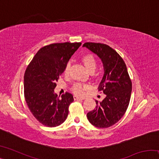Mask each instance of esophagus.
I'll return each mask as SVG.
<instances>
[{
    "label": "esophagus",
    "instance_id": "esophagus-1",
    "mask_svg": "<svg viewBox=\"0 0 159 159\" xmlns=\"http://www.w3.org/2000/svg\"><path fill=\"white\" fill-rule=\"evenodd\" d=\"M74 98L75 100H78V99H84V98H80V97H79L78 95H74Z\"/></svg>",
    "mask_w": 159,
    "mask_h": 159
}]
</instances>
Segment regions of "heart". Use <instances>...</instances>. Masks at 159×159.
<instances>
[{
	"label": "heart",
	"mask_w": 159,
	"mask_h": 159,
	"mask_svg": "<svg viewBox=\"0 0 159 159\" xmlns=\"http://www.w3.org/2000/svg\"><path fill=\"white\" fill-rule=\"evenodd\" d=\"M82 61L84 65L85 66V68L87 69V70L90 73H93L95 71V70L97 68V61L95 60V58L94 57V56L92 55H85V56H83L82 58ZM69 67H70V64L68 63L64 67V74L65 75H67L69 74ZM86 86L83 85L80 83H76L73 86V90L74 93L77 94V95H82L83 93H84V90L86 89Z\"/></svg>",
	"instance_id": "heart-1"
}]
</instances>
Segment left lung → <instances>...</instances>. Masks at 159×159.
<instances>
[{"label": "left lung", "mask_w": 159, "mask_h": 159, "mask_svg": "<svg viewBox=\"0 0 159 159\" xmlns=\"http://www.w3.org/2000/svg\"><path fill=\"white\" fill-rule=\"evenodd\" d=\"M87 48L98 56L104 67V75L99 91L106 95L102 102L95 100L96 108L87 114L91 124L106 128L117 123L128 109L132 92V82L122 57L109 45L85 43Z\"/></svg>", "instance_id": "8db88e82"}]
</instances>
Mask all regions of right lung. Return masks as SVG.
Listing matches in <instances>:
<instances>
[{
  "label": "right lung",
  "mask_w": 159,
  "mask_h": 159,
  "mask_svg": "<svg viewBox=\"0 0 159 159\" xmlns=\"http://www.w3.org/2000/svg\"><path fill=\"white\" fill-rule=\"evenodd\" d=\"M81 43H62L46 45L38 51L24 77L25 98L34 116L48 127L64 122L74 97L66 93L60 98L55 88L64 67Z\"/></svg>",
  "instance_id": "1"
}]
</instances>
